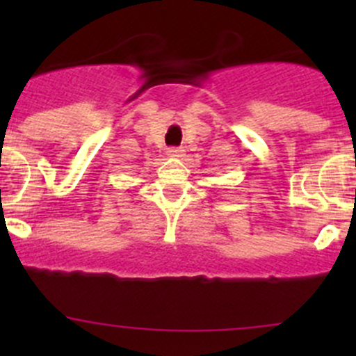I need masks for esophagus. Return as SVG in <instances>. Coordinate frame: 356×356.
Listing matches in <instances>:
<instances>
[{
	"instance_id": "obj_1",
	"label": "esophagus",
	"mask_w": 356,
	"mask_h": 356,
	"mask_svg": "<svg viewBox=\"0 0 356 356\" xmlns=\"http://www.w3.org/2000/svg\"><path fill=\"white\" fill-rule=\"evenodd\" d=\"M167 155L172 156V158H182V156H184V149H182V148H168Z\"/></svg>"
}]
</instances>
